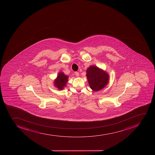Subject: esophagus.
Listing matches in <instances>:
<instances>
[{"label": "esophagus", "instance_id": "34e87169", "mask_svg": "<svg viewBox=\"0 0 155 155\" xmlns=\"http://www.w3.org/2000/svg\"><path fill=\"white\" fill-rule=\"evenodd\" d=\"M75 75L76 76L78 77L79 76V72H75Z\"/></svg>", "mask_w": 155, "mask_h": 155}]
</instances>
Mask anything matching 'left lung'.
<instances>
[{"label":"left lung","instance_id":"8db88e82","mask_svg":"<svg viewBox=\"0 0 155 155\" xmlns=\"http://www.w3.org/2000/svg\"><path fill=\"white\" fill-rule=\"evenodd\" d=\"M86 76L91 88L97 91L103 89L109 81V75L97 67L91 66L86 71Z\"/></svg>","mask_w":155,"mask_h":155}]
</instances>
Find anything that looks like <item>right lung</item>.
<instances>
[{"instance_id":"obj_1","label":"right lung","mask_w":155,"mask_h":155,"mask_svg":"<svg viewBox=\"0 0 155 155\" xmlns=\"http://www.w3.org/2000/svg\"><path fill=\"white\" fill-rule=\"evenodd\" d=\"M68 77L64 75L62 72H60L57 77V78L54 81V84L59 89H63L64 86H66L67 82Z\"/></svg>"}]
</instances>
